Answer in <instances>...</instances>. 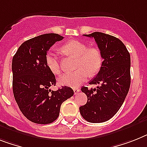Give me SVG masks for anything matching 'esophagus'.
<instances>
[{
  "mask_svg": "<svg viewBox=\"0 0 147 147\" xmlns=\"http://www.w3.org/2000/svg\"><path fill=\"white\" fill-rule=\"evenodd\" d=\"M80 88H74V94H77V93H78L79 92H80Z\"/></svg>",
  "mask_w": 147,
  "mask_h": 147,
  "instance_id": "1",
  "label": "esophagus"
}]
</instances>
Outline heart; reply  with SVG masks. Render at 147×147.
Segmentation results:
<instances>
[{"label": "heart", "mask_w": 147, "mask_h": 147, "mask_svg": "<svg viewBox=\"0 0 147 147\" xmlns=\"http://www.w3.org/2000/svg\"><path fill=\"white\" fill-rule=\"evenodd\" d=\"M61 49L66 54L76 58V71L65 74L59 78L61 85L76 88L80 86L88 77L93 76L101 68L103 57L100 49L96 47H89L78 40H71L64 44ZM46 65L51 72L55 75L61 74L59 58L53 52H48L45 57Z\"/></svg>", "instance_id": "heart-1"}]
</instances>
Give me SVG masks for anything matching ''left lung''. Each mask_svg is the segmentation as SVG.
Instances as JSON below:
<instances>
[{
  "instance_id": "obj_1",
  "label": "left lung",
  "mask_w": 147,
  "mask_h": 147,
  "mask_svg": "<svg viewBox=\"0 0 147 147\" xmlns=\"http://www.w3.org/2000/svg\"><path fill=\"white\" fill-rule=\"evenodd\" d=\"M93 37L103 57L101 68L90 85L96 88L82 87L88 100L80 107L81 116L92 123L106 122L118 112L124 102L131 84V57L119 39L101 32L84 34Z\"/></svg>"
}]
</instances>
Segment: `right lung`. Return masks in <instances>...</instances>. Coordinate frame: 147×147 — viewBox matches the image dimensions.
Returning <instances> with one entry per match:
<instances>
[{
    "label": "right lung",
    "mask_w": 147,
    "mask_h": 147,
    "mask_svg": "<svg viewBox=\"0 0 147 147\" xmlns=\"http://www.w3.org/2000/svg\"><path fill=\"white\" fill-rule=\"evenodd\" d=\"M64 37L45 34L31 38L19 47L13 58V91L23 115L37 124H49L59 116L61 105L74 95L68 86L57 91L55 76L46 65L45 57L50 47Z\"/></svg>",
    "instance_id": "obj_1"
}]
</instances>
